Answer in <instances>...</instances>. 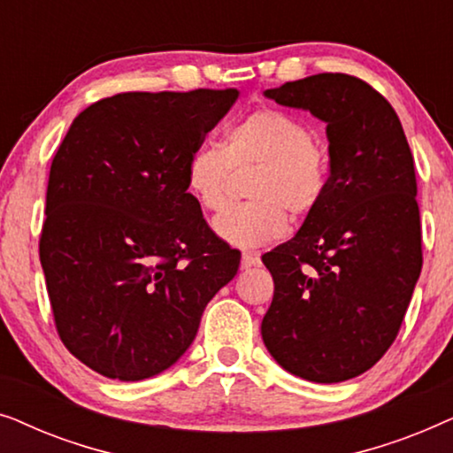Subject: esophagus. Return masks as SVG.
<instances>
[{"mask_svg": "<svg viewBox=\"0 0 453 453\" xmlns=\"http://www.w3.org/2000/svg\"><path fill=\"white\" fill-rule=\"evenodd\" d=\"M259 264H262V259H259L257 253H243V257H241V270L256 268Z\"/></svg>", "mask_w": 453, "mask_h": 453, "instance_id": "34e87169", "label": "esophagus"}]
</instances>
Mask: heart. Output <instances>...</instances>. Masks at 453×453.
Returning <instances> with one entry per match:
<instances>
[{
	"label": "heart",
	"mask_w": 453,
	"mask_h": 453,
	"mask_svg": "<svg viewBox=\"0 0 453 453\" xmlns=\"http://www.w3.org/2000/svg\"><path fill=\"white\" fill-rule=\"evenodd\" d=\"M234 171L253 169L250 202L228 206L214 231L228 243L259 247L287 233L288 214L307 219L319 208L330 183V160L311 127L282 109L259 107L226 129L220 146L202 144L185 163V185L203 210L226 203Z\"/></svg>",
	"instance_id": "b5f03b06"
}]
</instances>
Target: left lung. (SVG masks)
Instances as JSON below:
<instances>
[{"label": "left lung", "mask_w": 453, "mask_h": 453, "mask_svg": "<svg viewBox=\"0 0 453 453\" xmlns=\"http://www.w3.org/2000/svg\"><path fill=\"white\" fill-rule=\"evenodd\" d=\"M265 96L327 123L330 183L301 231L264 253L274 296L262 338L288 373L346 381L392 346L423 268L412 152L392 104L361 78L315 73Z\"/></svg>", "instance_id": "1"}]
</instances>
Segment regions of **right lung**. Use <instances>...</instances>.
I'll return each mask as SVG.
<instances>
[{"instance_id":"1","label":"right lung","mask_w":453,"mask_h":453,"mask_svg":"<svg viewBox=\"0 0 453 453\" xmlns=\"http://www.w3.org/2000/svg\"><path fill=\"white\" fill-rule=\"evenodd\" d=\"M237 88L121 92L73 119L49 171L39 239L55 327L109 380L169 369L241 253L188 194L185 163Z\"/></svg>"}]
</instances>
